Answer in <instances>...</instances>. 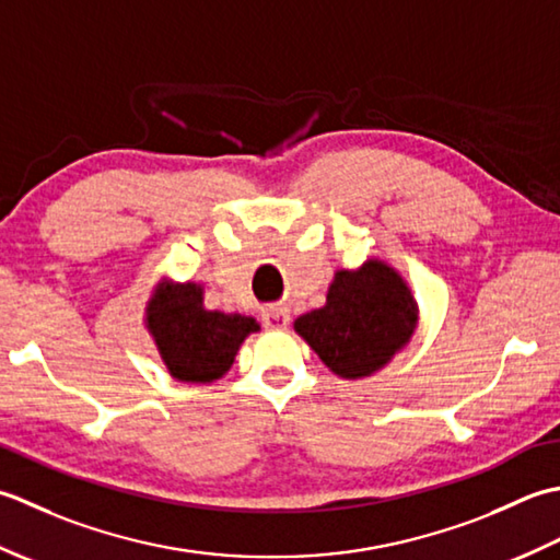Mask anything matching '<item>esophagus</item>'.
Returning a JSON list of instances; mask_svg holds the SVG:
<instances>
[{"mask_svg": "<svg viewBox=\"0 0 560 560\" xmlns=\"http://www.w3.org/2000/svg\"><path fill=\"white\" fill-rule=\"evenodd\" d=\"M264 326L268 330H284L290 326V310L288 306H272L264 314Z\"/></svg>", "mask_w": 560, "mask_h": 560, "instance_id": "34e87169", "label": "esophagus"}]
</instances>
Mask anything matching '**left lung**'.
<instances>
[{
  "label": "left lung",
  "instance_id": "1",
  "mask_svg": "<svg viewBox=\"0 0 560 560\" xmlns=\"http://www.w3.org/2000/svg\"><path fill=\"white\" fill-rule=\"evenodd\" d=\"M416 322L418 306L401 276L384 260H368L360 270H338L326 306L296 318L294 330L330 372L360 380L408 343Z\"/></svg>",
  "mask_w": 560,
  "mask_h": 560
}]
</instances>
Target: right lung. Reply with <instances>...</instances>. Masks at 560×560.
Returning a JSON list of instances; mask_svg holds the SVG:
<instances>
[{
    "label": "right lung",
    "instance_id": "obj_1",
    "mask_svg": "<svg viewBox=\"0 0 560 560\" xmlns=\"http://www.w3.org/2000/svg\"><path fill=\"white\" fill-rule=\"evenodd\" d=\"M147 328L171 376L214 382L232 368L244 338L260 326L250 316L205 310L196 282H162L147 306Z\"/></svg>",
    "mask_w": 560,
    "mask_h": 560
}]
</instances>
